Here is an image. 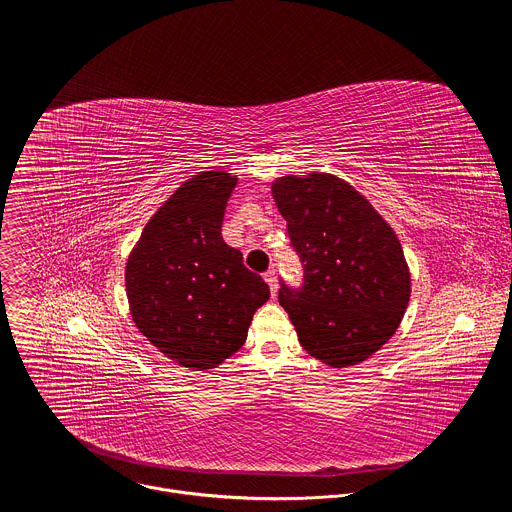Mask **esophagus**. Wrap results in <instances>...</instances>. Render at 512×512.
<instances>
[{
	"mask_svg": "<svg viewBox=\"0 0 512 512\" xmlns=\"http://www.w3.org/2000/svg\"><path fill=\"white\" fill-rule=\"evenodd\" d=\"M265 281L269 283V289H271V296L277 294V275H275V269H269L267 273H263Z\"/></svg>",
	"mask_w": 512,
	"mask_h": 512,
	"instance_id": "esophagus-1",
	"label": "esophagus"
}]
</instances>
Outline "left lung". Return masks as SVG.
I'll return each mask as SVG.
<instances>
[{
	"instance_id": "1",
	"label": "left lung",
	"mask_w": 512,
	"mask_h": 512,
	"mask_svg": "<svg viewBox=\"0 0 512 512\" xmlns=\"http://www.w3.org/2000/svg\"><path fill=\"white\" fill-rule=\"evenodd\" d=\"M271 192L304 271L298 287L279 279L300 344L334 369L369 358L395 334L411 294L397 235L332 174L283 176Z\"/></svg>"
}]
</instances>
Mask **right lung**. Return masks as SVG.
<instances>
[{"label": "right lung", "instance_id": "obj_1", "mask_svg": "<svg viewBox=\"0 0 512 512\" xmlns=\"http://www.w3.org/2000/svg\"><path fill=\"white\" fill-rule=\"evenodd\" d=\"M237 178L202 172L150 218L125 267L131 316L160 352L188 369H214L247 338L269 285L223 241Z\"/></svg>", "mask_w": 512, "mask_h": 512}]
</instances>
